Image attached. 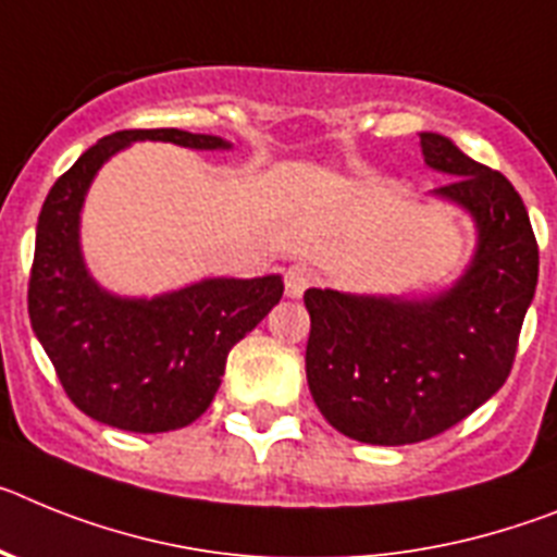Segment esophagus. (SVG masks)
I'll return each mask as SVG.
<instances>
[{"label":"esophagus","mask_w":557,"mask_h":557,"mask_svg":"<svg viewBox=\"0 0 557 557\" xmlns=\"http://www.w3.org/2000/svg\"><path fill=\"white\" fill-rule=\"evenodd\" d=\"M311 285V269L302 263H294L285 269V297L299 299L306 294V288Z\"/></svg>","instance_id":"obj_1"}]
</instances>
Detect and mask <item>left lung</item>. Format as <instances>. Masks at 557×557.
<instances>
[{
  "label": "left lung",
  "mask_w": 557,
  "mask_h": 557,
  "mask_svg": "<svg viewBox=\"0 0 557 557\" xmlns=\"http://www.w3.org/2000/svg\"><path fill=\"white\" fill-rule=\"evenodd\" d=\"M420 148L451 178L432 196L473 224L459 277L412 297L306 292L313 400L336 432L370 446L434 437L499 393L539 285V244L516 187L443 134L420 132Z\"/></svg>",
  "instance_id": "8db88e82"
}]
</instances>
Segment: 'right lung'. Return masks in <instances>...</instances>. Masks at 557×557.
Listing matches in <instances>:
<instances>
[{
	"instance_id": "add662e5",
	"label": "right lung",
	"mask_w": 557,
	"mask_h": 557,
	"mask_svg": "<svg viewBox=\"0 0 557 557\" xmlns=\"http://www.w3.org/2000/svg\"><path fill=\"white\" fill-rule=\"evenodd\" d=\"M232 151L212 134L117 132L91 145L52 185L36 226L30 325L72 404L137 434L185 429L207 412L226 356L283 297V277H205L153 297H125L95 280L81 244L86 196L106 162L134 143Z\"/></svg>"
}]
</instances>
